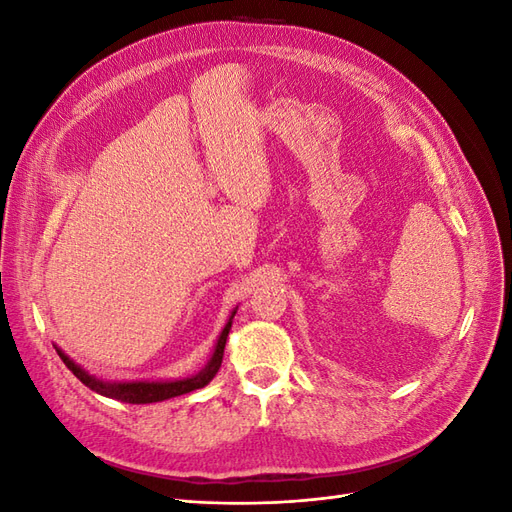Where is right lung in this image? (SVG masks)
<instances>
[{
	"mask_svg": "<svg viewBox=\"0 0 512 512\" xmlns=\"http://www.w3.org/2000/svg\"><path fill=\"white\" fill-rule=\"evenodd\" d=\"M239 305L232 309L224 329L218 337V342L213 346V352L209 356L207 365L198 371V374L190 376V378H179V380H102L94 374H89L87 369H83L79 363H74L70 356L55 346L57 354L61 356V361L66 363V367L72 371V374L79 378L87 389L96 391L98 395L111 397L117 401H123V404H156V401H164L170 397H179L185 393H192L196 389H203L207 386L213 376L218 374V369L222 365L224 359V348H226V339L232 327V318H235Z\"/></svg>",
	"mask_w": 512,
	"mask_h": 512,
	"instance_id": "obj_1",
	"label": "right lung"
}]
</instances>
